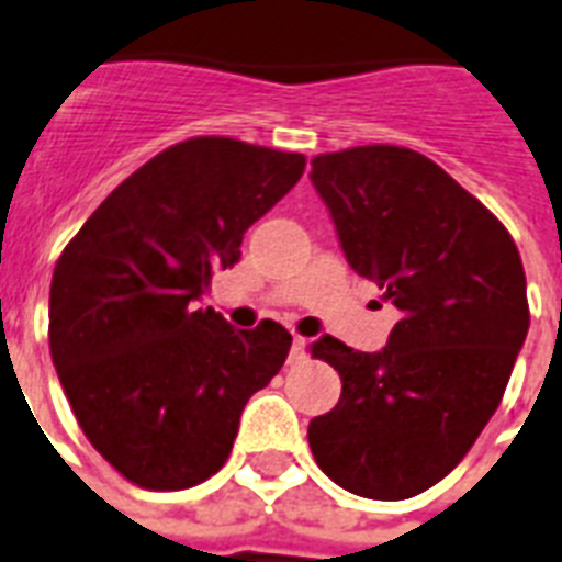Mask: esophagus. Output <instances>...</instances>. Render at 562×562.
Returning a JSON list of instances; mask_svg holds the SVG:
<instances>
[{
	"instance_id": "obj_1",
	"label": "esophagus",
	"mask_w": 562,
	"mask_h": 562,
	"mask_svg": "<svg viewBox=\"0 0 562 562\" xmlns=\"http://www.w3.org/2000/svg\"><path fill=\"white\" fill-rule=\"evenodd\" d=\"M304 357H307V342H304L302 336H295L293 345H290V359H286V362H290V366H295V362H302Z\"/></svg>"
}]
</instances>
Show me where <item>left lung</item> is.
Instances as JSON below:
<instances>
[{
  "label": "left lung",
  "instance_id": "8db88e82",
  "mask_svg": "<svg viewBox=\"0 0 562 562\" xmlns=\"http://www.w3.org/2000/svg\"><path fill=\"white\" fill-rule=\"evenodd\" d=\"M310 165L345 260L403 313L383 351L313 342L342 397L310 420V450L345 491L408 499L464 459L499 406L528 334L522 260L508 228L415 150L351 147Z\"/></svg>",
  "mask_w": 562,
  "mask_h": 562
}]
</instances>
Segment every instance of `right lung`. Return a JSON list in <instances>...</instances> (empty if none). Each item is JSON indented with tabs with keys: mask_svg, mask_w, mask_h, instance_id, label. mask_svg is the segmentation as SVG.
<instances>
[{
	"mask_svg": "<svg viewBox=\"0 0 562 562\" xmlns=\"http://www.w3.org/2000/svg\"><path fill=\"white\" fill-rule=\"evenodd\" d=\"M302 173V154L188 138L124 179L63 249L52 362L89 443L138 487L217 473L246 401L284 366L293 336L278 322L235 330L196 302Z\"/></svg>",
	"mask_w": 562,
	"mask_h": 562,
	"instance_id": "right-lung-1",
	"label": "right lung"
}]
</instances>
